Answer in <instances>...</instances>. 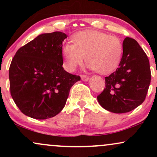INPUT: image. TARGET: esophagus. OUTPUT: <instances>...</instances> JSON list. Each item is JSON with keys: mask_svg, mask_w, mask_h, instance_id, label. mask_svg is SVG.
<instances>
[{"mask_svg": "<svg viewBox=\"0 0 157 157\" xmlns=\"http://www.w3.org/2000/svg\"><path fill=\"white\" fill-rule=\"evenodd\" d=\"M81 79H82V80H83V81H88L89 80V76H87V75H81Z\"/></svg>", "mask_w": 157, "mask_h": 157, "instance_id": "obj_1", "label": "esophagus"}]
</instances>
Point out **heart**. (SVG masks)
Wrapping results in <instances>:
<instances>
[{"label": "heart", "mask_w": 157, "mask_h": 157, "mask_svg": "<svg viewBox=\"0 0 157 157\" xmlns=\"http://www.w3.org/2000/svg\"><path fill=\"white\" fill-rule=\"evenodd\" d=\"M72 42L64 44L62 55L66 68L73 71L86 57L88 68L102 75L113 71L121 60L123 46L119 37L94 30L75 33Z\"/></svg>", "instance_id": "b5f03b06"}]
</instances>
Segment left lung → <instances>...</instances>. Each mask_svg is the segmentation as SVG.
Listing matches in <instances>:
<instances>
[{"instance_id":"obj_1","label":"left lung","mask_w":157,"mask_h":157,"mask_svg":"<svg viewBox=\"0 0 157 157\" xmlns=\"http://www.w3.org/2000/svg\"><path fill=\"white\" fill-rule=\"evenodd\" d=\"M119 67L105 77V88L97 96L100 105L111 112H129L141 105L151 83V69L146 54L134 39L124 40Z\"/></svg>"}]
</instances>
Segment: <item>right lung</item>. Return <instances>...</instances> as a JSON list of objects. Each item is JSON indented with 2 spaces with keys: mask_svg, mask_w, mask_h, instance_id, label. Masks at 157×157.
Returning <instances> with one entry per match:
<instances>
[{
  "mask_svg": "<svg viewBox=\"0 0 157 157\" xmlns=\"http://www.w3.org/2000/svg\"><path fill=\"white\" fill-rule=\"evenodd\" d=\"M65 33L40 35L17 50L9 70L11 96L29 117L46 120L59 113L80 77L63 67Z\"/></svg>",
  "mask_w": 157,
  "mask_h": 157,
  "instance_id": "obj_1",
  "label": "right lung"
}]
</instances>
